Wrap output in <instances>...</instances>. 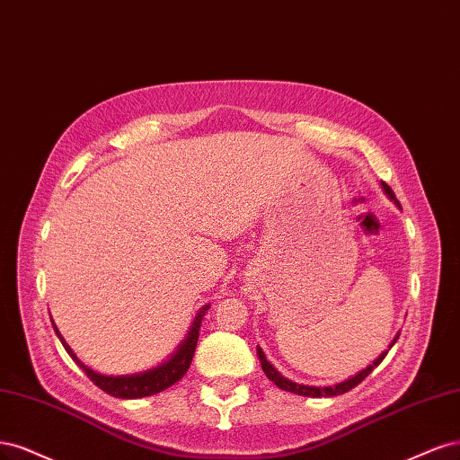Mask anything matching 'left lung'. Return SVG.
Listing matches in <instances>:
<instances>
[{
    "mask_svg": "<svg viewBox=\"0 0 460 460\" xmlns=\"http://www.w3.org/2000/svg\"><path fill=\"white\" fill-rule=\"evenodd\" d=\"M382 185V190L386 192L388 195V199L390 200H394V204H397L399 206V200L395 199V195H394V190L390 189V185L388 183H380ZM399 208H402V206H399ZM397 338H399V332L395 334V338L392 340V344L388 346V349L386 351H382L380 355H378V359H375L373 363H370L367 368H363V370H359L358 375L355 376H349L348 380H344V382H338V384H334V386H307V384H298V382H292V380H288L287 376H283L279 373V370L268 361V358H265V353H263V349L258 346V359H260V363H261V368H263V373H265V376H268L277 388H280V390H285V392H292V394H298V395H304V397H332V395H340V394H346V392H349L351 388H355L358 386L359 382H363L370 373H373V368L375 367H378L380 363H382V359L386 358V353L392 349V346L397 342Z\"/></svg>",
    "mask_w": 460,
    "mask_h": 460,
    "instance_id": "obj_1",
    "label": "left lung"
}]
</instances>
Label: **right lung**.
<instances>
[{
    "mask_svg": "<svg viewBox=\"0 0 460 460\" xmlns=\"http://www.w3.org/2000/svg\"><path fill=\"white\" fill-rule=\"evenodd\" d=\"M208 307L210 305H204L199 311L195 321H192V324H190V329H189L185 340L180 346H177V349L170 355V358L164 363H160L153 368L141 370V373H133V375H101V373H97V370H93L92 367H87L85 363H82L78 359V355L74 353L72 348L65 342V338H63L61 332H58L57 324L53 321L51 323H53V329H55L58 340H61V344L68 351L72 361L76 363L80 368H84V373L90 376V380L95 384L97 388H101L102 392L112 395V397L139 399V397H149V395L164 392L166 388L173 386L175 382H180L185 376V373L190 367L192 355H195L202 317L206 315Z\"/></svg>",
    "mask_w": 460,
    "mask_h": 460,
    "instance_id": "add662e5",
    "label": "right lung"
}]
</instances>
